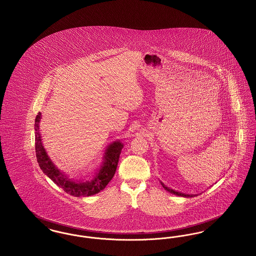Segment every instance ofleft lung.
Instances as JSON below:
<instances>
[{
	"label": "left lung",
	"mask_w": 256,
	"mask_h": 256,
	"mask_svg": "<svg viewBox=\"0 0 256 256\" xmlns=\"http://www.w3.org/2000/svg\"><path fill=\"white\" fill-rule=\"evenodd\" d=\"M161 183V185L163 186V188L166 190V191H168V192H170V194H174V195L180 196H184V198H193V196H196L194 194H185V193H182V192H178V191H176V190H172V189H170L169 188L168 186H166L164 183L162 182H160Z\"/></svg>",
	"instance_id": "obj_1"
}]
</instances>
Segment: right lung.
Instances as JSON below:
<instances>
[{"label":"right lung","mask_w":256,"mask_h":256,"mask_svg":"<svg viewBox=\"0 0 256 256\" xmlns=\"http://www.w3.org/2000/svg\"><path fill=\"white\" fill-rule=\"evenodd\" d=\"M41 120V113L38 112L34 130H36V152L37 162L40 169L58 186L62 188L66 193L74 196H89L95 195L106 188L115 174L119 158L124 148L120 140L115 141L106 146L100 167L98 169L95 176L90 180H74L68 178L50 158L45 148L42 144L41 135L39 132V122Z\"/></svg>","instance_id":"1"}]
</instances>
